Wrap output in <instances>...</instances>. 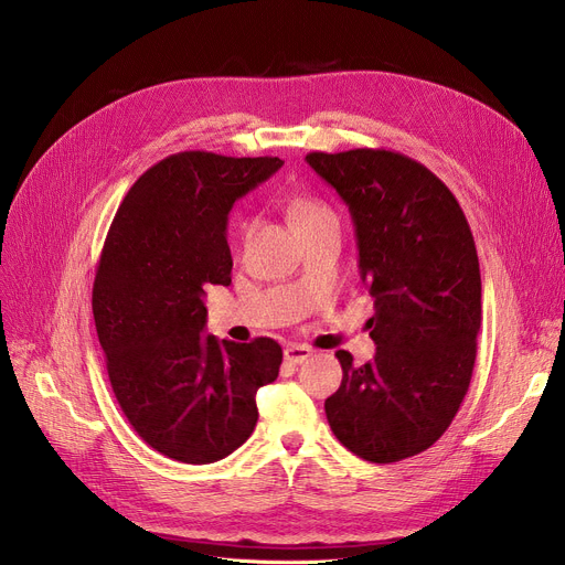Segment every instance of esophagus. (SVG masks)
Wrapping results in <instances>:
<instances>
[{
    "label": "esophagus",
    "instance_id": "34e87169",
    "mask_svg": "<svg viewBox=\"0 0 565 565\" xmlns=\"http://www.w3.org/2000/svg\"><path fill=\"white\" fill-rule=\"evenodd\" d=\"M313 354V350L309 345H300V343H290L284 348V360L290 364H302L307 362Z\"/></svg>",
    "mask_w": 565,
    "mask_h": 565
}]
</instances>
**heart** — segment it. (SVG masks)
<instances>
[{
    "label": "heart",
    "mask_w": 565,
    "mask_h": 565,
    "mask_svg": "<svg viewBox=\"0 0 565 565\" xmlns=\"http://www.w3.org/2000/svg\"><path fill=\"white\" fill-rule=\"evenodd\" d=\"M290 217H292L295 226H298V231H302V228L313 226V224H318L322 220H332L334 213L322 201H318V199L300 196V199H295L290 203ZM243 233L245 235L252 233V222L243 224Z\"/></svg>",
    "instance_id": "b5f03b06"
}]
</instances>
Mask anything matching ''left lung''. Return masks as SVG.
Masks as SVG:
<instances>
[{
    "label": "left lung",
    "mask_w": 565,
    "mask_h": 565,
    "mask_svg": "<svg viewBox=\"0 0 565 565\" xmlns=\"http://www.w3.org/2000/svg\"><path fill=\"white\" fill-rule=\"evenodd\" d=\"M307 162L345 201L375 298V358L354 366L337 352L343 380L324 414L354 456L398 462L433 447L469 390L481 330L477 245L451 190L417 160L354 148Z\"/></svg>",
    "instance_id": "left-lung-1"
}]
</instances>
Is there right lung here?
Wrapping results in <instances>:
<instances>
[{
  "instance_id": "add662e5",
  "label": "right lung",
  "mask_w": 565,
  "mask_h": 565,
  "mask_svg": "<svg viewBox=\"0 0 565 565\" xmlns=\"http://www.w3.org/2000/svg\"><path fill=\"white\" fill-rule=\"evenodd\" d=\"M279 158L175 153L118 205L94 281L111 392L137 435L178 462L233 454L258 422L256 392L279 375L281 345L203 334L205 284H231L226 217Z\"/></svg>"
}]
</instances>
